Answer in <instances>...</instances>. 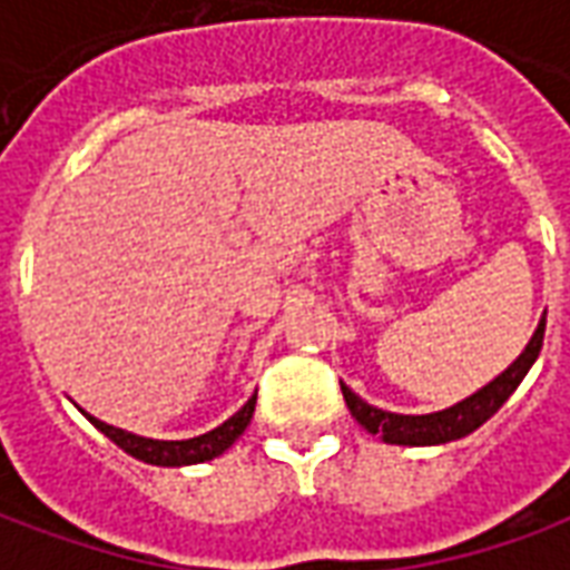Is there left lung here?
Listing matches in <instances>:
<instances>
[{"instance_id": "left-lung-1", "label": "left lung", "mask_w": 570, "mask_h": 570, "mask_svg": "<svg viewBox=\"0 0 570 570\" xmlns=\"http://www.w3.org/2000/svg\"><path fill=\"white\" fill-rule=\"evenodd\" d=\"M543 330H547V317L538 323V330L531 335L525 351L494 382H489L482 391L466 396L461 403L442 409V412H430V415H396V412H384L379 406H370L347 384H342V394H345L347 409L357 419L360 428H366L370 433H379L391 445H440V442L461 440L466 433L482 428L510 400V394L519 387V382L525 379L528 370L538 360L540 347H543Z\"/></svg>"}]
</instances>
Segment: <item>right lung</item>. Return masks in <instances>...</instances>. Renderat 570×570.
Instances as JSON below:
<instances>
[{"label":"right lung","mask_w":570,"mask_h":570,"mask_svg":"<svg viewBox=\"0 0 570 570\" xmlns=\"http://www.w3.org/2000/svg\"><path fill=\"white\" fill-rule=\"evenodd\" d=\"M253 412H256V396H249L247 403L237 409L232 419L223 421L219 428H213L210 433H200V436H191V440H146V436H137V433H128V430L112 428L106 421H97L88 412H85V419L137 461H146V464L155 466H186L213 461L225 449H232L237 436L247 430Z\"/></svg>","instance_id":"add662e5"}]
</instances>
